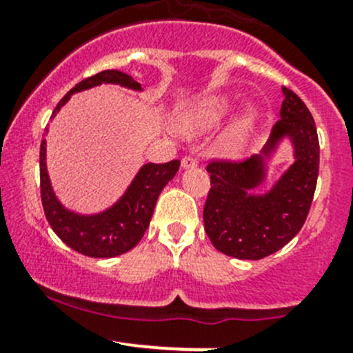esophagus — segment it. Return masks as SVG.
I'll list each match as a JSON object with an SVG mask.
<instances>
[{
    "mask_svg": "<svg viewBox=\"0 0 353 353\" xmlns=\"http://www.w3.org/2000/svg\"><path fill=\"white\" fill-rule=\"evenodd\" d=\"M181 165H183V169L196 167L198 165V159L194 155H186V157H183V160H181Z\"/></svg>",
    "mask_w": 353,
    "mask_h": 353,
    "instance_id": "1",
    "label": "esophagus"
}]
</instances>
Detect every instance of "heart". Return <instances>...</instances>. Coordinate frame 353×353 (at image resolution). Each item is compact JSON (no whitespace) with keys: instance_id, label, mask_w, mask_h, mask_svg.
<instances>
[{"instance_id":"heart-1","label":"heart","mask_w":353,"mask_h":353,"mask_svg":"<svg viewBox=\"0 0 353 353\" xmlns=\"http://www.w3.org/2000/svg\"><path fill=\"white\" fill-rule=\"evenodd\" d=\"M230 105H232V101L229 97L212 95V97H206L191 105L181 116V124L184 130H205V128L215 126L227 116ZM252 121H254L252 114H245L234 123L229 131V138H227L230 150H241L244 147L252 130Z\"/></svg>"}]
</instances>
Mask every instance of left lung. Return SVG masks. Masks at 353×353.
I'll return each mask as SVG.
<instances>
[{
  "mask_svg": "<svg viewBox=\"0 0 353 353\" xmlns=\"http://www.w3.org/2000/svg\"><path fill=\"white\" fill-rule=\"evenodd\" d=\"M280 119L273 126L265 155L280 138L295 147V162L265 196L251 191L265 176L263 157L212 159L210 191L203 208L205 232L220 252L239 259H261L282 249L302 229L311 210L319 172V140L307 105L282 87Z\"/></svg>",
  "mask_w": 353,
  "mask_h": 353,
  "instance_id": "obj_1",
  "label": "left lung"
}]
</instances>
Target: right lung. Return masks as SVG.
Segmentation results:
<instances>
[{
  "mask_svg": "<svg viewBox=\"0 0 353 353\" xmlns=\"http://www.w3.org/2000/svg\"><path fill=\"white\" fill-rule=\"evenodd\" d=\"M101 83H119L123 87L141 90V85L130 74L117 70H104L74 85L56 105L58 112L66 104L71 94ZM48 130V128H46ZM179 160L165 163H147L128 188L124 196L99 215H77L68 212L52 193L46 169V140L41 141V199L46 219L56 236L71 249L90 258H112L128 252L141 241L145 230L150 225L154 208L160 191L179 170Z\"/></svg>",
  "mask_w": 353,
  "mask_h": 353,
  "instance_id": "right-lung-1",
  "label": "right lung"
}]
</instances>
